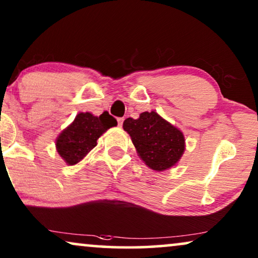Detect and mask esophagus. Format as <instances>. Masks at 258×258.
Instances as JSON below:
<instances>
[{
  "mask_svg": "<svg viewBox=\"0 0 258 258\" xmlns=\"http://www.w3.org/2000/svg\"><path fill=\"white\" fill-rule=\"evenodd\" d=\"M117 122H118V125L122 126L123 122H124V117H119V118H117Z\"/></svg>",
  "mask_w": 258,
  "mask_h": 258,
  "instance_id": "esophagus-1",
  "label": "esophagus"
}]
</instances>
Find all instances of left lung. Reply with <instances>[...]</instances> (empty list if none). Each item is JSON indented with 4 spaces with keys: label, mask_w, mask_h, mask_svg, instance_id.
<instances>
[{
    "label": "left lung",
    "mask_w": 258,
    "mask_h": 258,
    "mask_svg": "<svg viewBox=\"0 0 258 258\" xmlns=\"http://www.w3.org/2000/svg\"><path fill=\"white\" fill-rule=\"evenodd\" d=\"M123 129L132 137L140 157L153 170L172 167L184 153L183 134L155 111L142 112L137 119L126 118Z\"/></svg>",
    "instance_id": "obj_1"
}]
</instances>
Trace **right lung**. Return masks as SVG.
<instances>
[{
  "label": "right lung",
  "mask_w": 258,
  "mask_h": 258,
  "mask_svg": "<svg viewBox=\"0 0 258 258\" xmlns=\"http://www.w3.org/2000/svg\"><path fill=\"white\" fill-rule=\"evenodd\" d=\"M117 124L108 111L94 116L90 112H80L68 128L63 130L56 140V149L69 165L82 160L93 148L105 130Z\"/></svg>",
  "instance_id": "right-lung-1"
}]
</instances>
